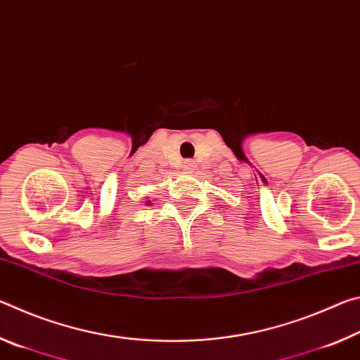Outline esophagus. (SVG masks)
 Returning a JSON list of instances; mask_svg holds the SVG:
<instances>
[{"label":"esophagus","instance_id":"34e87169","mask_svg":"<svg viewBox=\"0 0 360 360\" xmlns=\"http://www.w3.org/2000/svg\"><path fill=\"white\" fill-rule=\"evenodd\" d=\"M195 167H197V165H195L192 160H186L184 163H182V168H184V172H187V173H192Z\"/></svg>","mask_w":360,"mask_h":360}]
</instances>
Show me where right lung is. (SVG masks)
Returning a JSON list of instances; mask_svg holds the SVG:
<instances>
[{
    "label": "right lung",
    "mask_w": 360,
    "mask_h": 360,
    "mask_svg": "<svg viewBox=\"0 0 360 360\" xmlns=\"http://www.w3.org/2000/svg\"><path fill=\"white\" fill-rule=\"evenodd\" d=\"M146 203H150V200H146Z\"/></svg>",
    "instance_id": "right-lung-1"
}]
</instances>
